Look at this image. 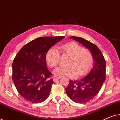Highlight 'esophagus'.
Segmentation results:
<instances>
[{
	"label": "esophagus",
	"mask_w": 120,
	"mask_h": 120,
	"mask_svg": "<svg viewBox=\"0 0 120 120\" xmlns=\"http://www.w3.org/2000/svg\"><path fill=\"white\" fill-rule=\"evenodd\" d=\"M61 78V77H54L53 78V81L54 82H56L57 80H59V79H60Z\"/></svg>",
	"instance_id": "esophagus-1"
}]
</instances>
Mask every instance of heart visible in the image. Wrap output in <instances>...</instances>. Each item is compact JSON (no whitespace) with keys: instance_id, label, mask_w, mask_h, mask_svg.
Returning a JSON list of instances; mask_svg holds the SVG:
<instances>
[{"instance_id":"obj_1","label":"heart","mask_w":120,"mask_h":120,"mask_svg":"<svg viewBox=\"0 0 120 120\" xmlns=\"http://www.w3.org/2000/svg\"><path fill=\"white\" fill-rule=\"evenodd\" d=\"M60 51L70 55L67 66H60L56 68L54 73L58 76H67L75 78L85 75L91 68L94 62L92 54L90 50L83 48L75 42H70L60 47ZM45 59L48 65L54 67L59 65L60 53L54 47H52L47 52Z\"/></svg>"}]
</instances>
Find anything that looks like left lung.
Instances as JSON below:
<instances>
[{
    "mask_svg": "<svg viewBox=\"0 0 120 120\" xmlns=\"http://www.w3.org/2000/svg\"><path fill=\"white\" fill-rule=\"evenodd\" d=\"M90 50L93 55L94 65L87 75L79 80H70L66 88L67 96L73 102L85 103L97 95L105 80L106 62L97 45L83 38L71 36Z\"/></svg>",
    "mask_w": 120,
    "mask_h": 120,
    "instance_id": "obj_1",
    "label": "left lung"
}]
</instances>
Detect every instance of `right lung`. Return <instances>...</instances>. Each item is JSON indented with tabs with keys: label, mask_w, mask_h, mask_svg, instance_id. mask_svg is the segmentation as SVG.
Returning <instances> with one entry per match:
<instances>
[{
	"label": "right lung",
	"mask_w": 120,
	"mask_h": 120,
	"mask_svg": "<svg viewBox=\"0 0 120 120\" xmlns=\"http://www.w3.org/2000/svg\"><path fill=\"white\" fill-rule=\"evenodd\" d=\"M65 36L41 37L24 45L12 64V80L19 93L33 103L45 101L50 94L53 79L47 69L48 50Z\"/></svg>",
	"instance_id": "1"
}]
</instances>
